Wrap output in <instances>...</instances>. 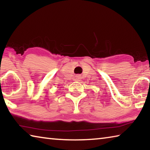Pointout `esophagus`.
<instances>
[{
	"label": "esophagus",
	"mask_w": 150,
	"mask_h": 150,
	"mask_svg": "<svg viewBox=\"0 0 150 150\" xmlns=\"http://www.w3.org/2000/svg\"><path fill=\"white\" fill-rule=\"evenodd\" d=\"M79 79H80V77H79V76H77V77H76V79H75V80L79 81Z\"/></svg>",
	"instance_id": "obj_1"
}]
</instances>
